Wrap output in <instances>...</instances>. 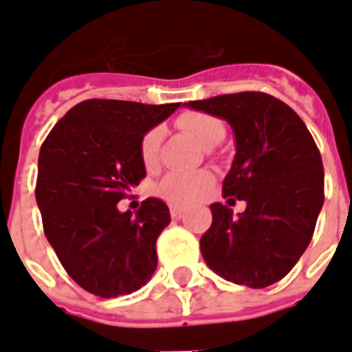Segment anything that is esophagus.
Returning <instances> with one entry per match:
<instances>
[{
  "label": "esophagus",
  "instance_id": "1",
  "mask_svg": "<svg viewBox=\"0 0 352 352\" xmlns=\"http://www.w3.org/2000/svg\"><path fill=\"white\" fill-rule=\"evenodd\" d=\"M184 213V209L183 207H179V206H171L169 207V214L173 217V219H181Z\"/></svg>",
  "mask_w": 352,
  "mask_h": 352
}]
</instances>
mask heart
<instances>
[{
    "instance_id": "obj_1",
    "label": "heart",
    "mask_w": 352,
    "mask_h": 352,
    "mask_svg": "<svg viewBox=\"0 0 352 352\" xmlns=\"http://www.w3.org/2000/svg\"><path fill=\"white\" fill-rule=\"evenodd\" d=\"M177 124L201 146L217 145L226 135V128L221 118L207 113H198V111L184 113L179 116ZM158 146H160V130L151 128L143 135L139 145V154L146 168L156 166ZM211 188H213V175L207 169H198V171H171L156 183L154 192L168 204L188 206L204 198Z\"/></svg>"
}]
</instances>
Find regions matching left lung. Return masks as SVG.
I'll use <instances>...</instances> for the list:
<instances>
[{
  "instance_id": "1",
  "label": "left lung",
  "mask_w": 352,
  "mask_h": 352,
  "mask_svg": "<svg viewBox=\"0 0 352 352\" xmlns=\"http://www.w3.org/2000/svg\"><path fill=\"white\" fill-rule=\"evenodd\" d=\"M186 105L228 120L236 158L222 194L228 204L247 201L239 217L228 206H211V228L199 239L204 260L236 285L270 287L307 249L324 204L315 139L302 118L270 94H222Z\"/></svg>"
}]
</instances>
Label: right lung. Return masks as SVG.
<instances>
[{
	"label": "right lung",
	"mask_w": 352,
	"mask_h": 352,
	"mask_svg": "<svg viewBox=\"0 0 352 352\" xmlns=\"http://www.w3.org/2000/svg\"><path fill=\"white\" fill-rule=\"evenodd\" d=\"M179 105L80 101L43 141L35 184L43 230L67 275L90 294H131L153 277L168 206L146 198L135 213H120L118 201L146 175L143 135Z\"/></svg>",
	"instance_id": "1"
}]
</instances>
